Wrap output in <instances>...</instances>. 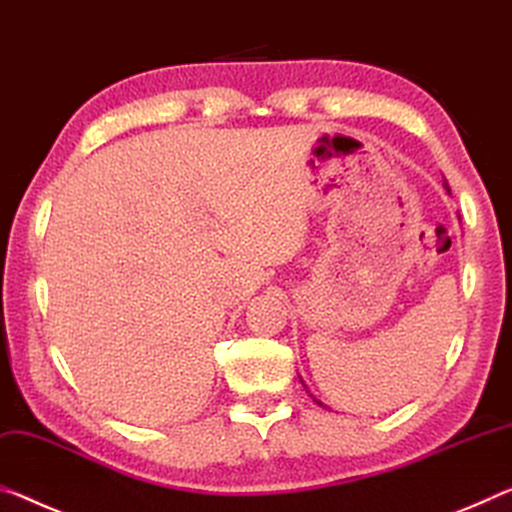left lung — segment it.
<instances>
[{
	"mask_svg": "<svg viewBox=\"0 0 512 512\" xmlns=\"http://www.w3.org/2000/svg\"><path fill=\"white\" fill-rule=\"evenodd\" d=\"M444 189H446V191H449V184H446V180H444ZM300 383H303V380H300ZM303 387L307 389V385H305V383H303ZM307 394H310V392H307ZM310 396H312V399H314V403H319V405H323V403H321L319 399H316V396H314V394H310Z\"/></svg>",
	"mask_w": 512,
	"mask_h": 512,
	"instance_id": "obj_1",
	"label": "left lung"
}]
</instances>
